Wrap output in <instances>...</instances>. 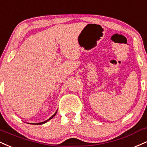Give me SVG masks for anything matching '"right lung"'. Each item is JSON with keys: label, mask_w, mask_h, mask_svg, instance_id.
<instances>
[{"label": "right lung", "mask_w": 147, "mask_h": 147, "mask_svg": "<svg viewBox=\"0 0 147 147\" xmlns=\"http://www.w3.org/2000/svg\"><path fill=\"white\" fill-rule=\"evenodd\" d=\"M57 111H56L55 112V114H54V115H53V116H51V117L50 118H49V119H47V121H43V122H41V123H32V124H43V123H47V121H49V120H50V119H51L53 118V117H55V115H56V113H57Z\"/></svg>", "instance_id": "obj_1"}]
</instances>
